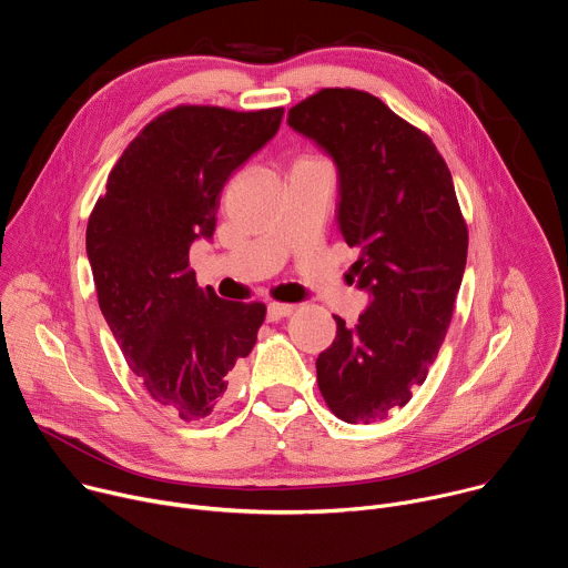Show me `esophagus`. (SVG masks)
Listing matches in <instances>:
<instances>
[{"mask_svg": "<svg viewBox=\"0 0 568 568\" xmlns=\"http://www.w3.org/2000/svg\"><path fill=\"white\" fill-rule=\"evenodd\" d=\"M290 314H294V305H287V303H270L267 305V321H281Z\"/></svg>", "mask_w": 568, "mask_h": 568, "instance_id": "obj_1", "label": "esophagus"}]
</instances>
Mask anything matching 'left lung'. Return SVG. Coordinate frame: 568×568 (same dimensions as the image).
<instances>
[{
	"instance_id": "obj_1",
	"label": "left lung",
	"mask_w": 568,
	"mask_h": 568,
	"mask_svg": "<svg viewBox=\"0 0 568 568\" xmlns=\"http://www.w3.org/2000/svg\"><path fill=\"white\" fill-rule=\"evenodd\" d=\"M290 128L337 164L339 229L371 305L316 359L318 390L344 423H375L427 379L454 314L467 224L434 141L377 97L328 88L296 103Z\"/></svg>"
}]
</instances>
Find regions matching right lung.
I'll return each instance as SVG.
<instances>
[{
	"label": "right lung",
	"mask_w": 568,
	"mask_h": 568,
	"mask_svg": "<svg viewBox=\"0 0 568 568\" xmlns=\"http://www.w3.org/2000/svg\"><path fill=\"white\" fill-rule=\"evenodd\" d=\"M283 108L178 105L123 150L88 222L101 312L132 373L184 423L206 418L247 357L265 303L197 287L189 250L211 237L220 193L276 132Z\"/></svg>",
	"instance_id": "1"
}]
</instances>
